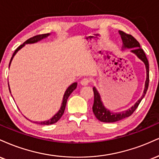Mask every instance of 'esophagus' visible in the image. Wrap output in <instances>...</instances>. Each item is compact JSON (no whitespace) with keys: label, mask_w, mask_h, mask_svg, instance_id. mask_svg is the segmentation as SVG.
<instances>
[{"label":"esophagus","mask_w":159,"mask_h":159,"mask_svg":"<svg viewBox=\"0 0 159 159\" xmlns=\"http://www.w3.org/2000/svg\"><path fill=\"white\" fill-rule=\"evenodd\" d=\"M90 82L91 80H89V78H83V79L80 81V83H81L83 85H86L90 83Z\"/></svg>","instance_id":"esophagus-1"}]
</instances>
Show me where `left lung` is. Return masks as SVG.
Returning <instances> with one entry per match:
<instances>
[{
  "label": "left lung",
  "mask_w": 159,
  "mask_h": 159,
  "mask_svg": "<svg viewBox=\"0 0 159 159\" xmlns=\"http://www.w3.org/2000/svg\"><path fill=\"white\" fill-rule=\"evenodd\" d=\"M121 39H122L123 42H124V48H133L132 50V52L137 55V57L141 59L143 62H144L145 65H146L147 68V80L145 83V89L143 91V94L141 97V98L136 103L128 109L127 111H121L120 113H113L111 112L109 110H107L102 105L101 100H100V94H99L98 91L97 89L94 87L93 88V91H94V104L92 106L93 112H94L95 117L98 119L101 122L105 123H113L116 122V121H119L123 119L126 118V117H129L133 114L134 111H135L138 106L141 102V100L143 98V97L146 94L147 89H148L149 86V82H150V76H149V61L147 60V58L146 57L144 51L142 48H141L139 42H138L136 39L132 36V35L127 34L124 31H119Z\"/></svg>",
  "instance_id": "1"
}]
</instances>
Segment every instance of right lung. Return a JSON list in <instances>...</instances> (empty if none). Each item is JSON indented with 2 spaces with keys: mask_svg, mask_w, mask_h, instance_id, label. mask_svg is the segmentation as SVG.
<instances>
[{
  "mask_svg": "<svg viewBox=\"0 0 159 159\" xmlns=\"http://www.w3.org/2000/svg\"><path fill=\"white\" fill-rule=\"evenodd\" d=\"M48 35H49V34H39V35H35V36L31 37V38H30L29 39H27V40L26 41V42H24V44H20V45L18 47V48H17L16 50H15L14 53H13L12 57V58H11L10 62H9V65H10L11 61H12L13 57H14V56L16 55V53H17V52H18V50H20V48H21L24 45V44H30V43L37 42H38V41L41 40V39H42L43 38H45V37L48 36ZM76 85H77V83H73L72 85H70V86L68 88V89H67L66 91H65V94H64V98H63V101H62V103H61V106L60 109H59V111H58V112L56 114V115H54V116L52 117L51 119H50L49 120L43 121V122H34V123H36V124H42V125H50V124H55V123H57V121L61 118V117L62 116L63 114H64V111H65V106H66L67 100H68V97L70 96V94H71L73 91L75 90L76 88ZM8 86H9V84H8ZM9 92H10V89H9Z\"/></svg>",
  "mask_w": 159,
  "mask_h": 159,
  "instance_id": "right-lung-1",
  "label": "right lung"
}]
</instances>
